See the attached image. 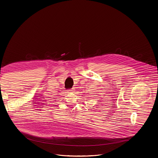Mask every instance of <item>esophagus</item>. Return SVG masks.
Listing matches in <instances>:
<instances>
[{
    "mask_svg": "<svg viewBox=\"0 0 158 158\" xmlns=\"http://www.w3.org/2000/svg\"><path fill=\"white\" fill-rule=\"evenodd\" d=\"M73 89H70V90H68V93H71V92H73Z\"/></svg>",
    "mask_w": 158,
    "mask_h": 158,
    "instance_id": "obj_1",
    "label": "esophagus"
}]
</instances>
